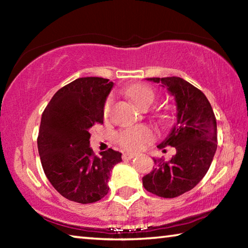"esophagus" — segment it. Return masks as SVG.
I'll list each match as a JSON object with an SVG mask.
<instances>
[{"label": "esophagus", "instance_id": "34e87169", "mask_svg": "<svg viewBox=\"0 0 248 248\" xmlns=\"http://www.w3.org/2000/svg\"><path fill=\"white\" fill-rule=\"evenodd\" d=\"M134 156H136V154L125 152V153L123 154V159H124V161H127V159H131V158L134 157Z\"/></svg>", "mask_w": 248, "mask_h": 248}]
</instances>
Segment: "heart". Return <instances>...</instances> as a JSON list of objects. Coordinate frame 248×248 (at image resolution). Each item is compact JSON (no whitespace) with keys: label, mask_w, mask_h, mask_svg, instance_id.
<instances>
[{"label":"heart","mask_w":248,"mask_h":248,"mask_svg":"<svg viewBox=\"0 0 248 248\" xmlns=\"http://www.w3.org/2000/svg\"><path fill=\"white\" fill-rule=\"evenodd\" d=\"M127 94L130 98L141 108H148L153 103L155 93L152 87L145 84H134L127 90ZM111 107V99H107L104 106V115L109 114ZM155 138V133L148 125H134L120 131L117 140L124 149L129 151H140L144 146L152 142Z\"/></svg>","instance_id":"1"}]
</instances>
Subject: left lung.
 I'll list each match as a JSON object with an SVG mask.
<instances>
[{"label": "left lung", "mask_w": 248, "mask_h": 248, "mask_svg": "<svg viewBox=\"0 0 248 248\" xmlns=\"http://www.w3.org/2000/svg\"><path fill=\"white\" fill-rule=\"evenodd\" d=\"M174 96L177 123L157 145L174 146L169 162L153 158L155 169L142 178L146 190L162 198H175L191 190L207 174L217 151V120L208 98L182 78H149Z\"/></svg>", "instance_id": "1"}]
</instances>
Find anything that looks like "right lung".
Segmentation results:
<instances>
[{"label":"right lung","instance_id":"right-lung-1","mask_svg":"<svg viewBox=\"0 0 248 248\" xmlns=\"http://www.w3.org/2000/svg\"><path fill=\"white\" fill-rule=\"evenodd\" d=\"M112 86L107 78H79L59 90L41 116L37 139L41 165L54 189L74 202L104 198L111 170L123 161L112 149L97 156L90 148V130L103 124Z\"/></svg>","mask_w":248,"mask_h":248}]
</instances>
